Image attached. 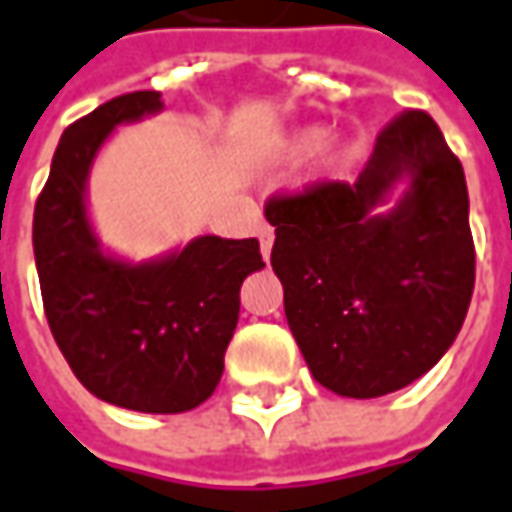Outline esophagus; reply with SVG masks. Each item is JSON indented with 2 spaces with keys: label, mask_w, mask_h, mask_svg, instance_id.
<instances>
[{
  "label": "esophagus",
  "mask_w": 512,
  "mask_h": 512,
  "mask_svg": "<svg viewBox=\"0 0 512 512\" xmlns=\"http://www.w3.org/2000/svg\"><path fill=\"white\" fill-rule=\"evenodd\" d=\"M272 243H274L272 226H260V252H263V257L272 255Z\"/></svg>",
  "instance_id": "esophagus-1"
}]
</instances>
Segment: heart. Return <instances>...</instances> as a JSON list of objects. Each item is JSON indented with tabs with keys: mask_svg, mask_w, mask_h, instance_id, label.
Segmentation results:
<instances>
[{
	"mask_svg": "<svg viewBox=\"0 0 512 512\" xmlns=\"http://www.w3.org/2000/svg\"><path fill=\"white\" fill-rule=\"evenodd\" d=\"M323 147L320 152V167L331 178H340L345 172H351V167L360 161V144L351 141V138H334L326 141V133L320 127H309V130H300L286 141V155L291 158H306Z\"/></svg>",
	"mask_w": 512,
	"mask_h": 512,
	"instance_id": "obj_1",
	"label": "heart"
}]
</instances>
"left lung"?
Instances as JSON below:
<instances>
[{"label": "left lung", "instance_id": "8db88e82", "mask_svg": "<svg viewBox=\"0 0 512 512\" xmlns=\"http://www.w3.org/2000/svg\"><path fill=\"white\" fill-rule=\"evenodd\" d=\"M459 158L431 115L379 133L354 184L272 198V269L314 379L351 399L428 374L465 323L476 252Z\"/></svg>", "mask_w": 512, "mask_h": 512}]
</instances>
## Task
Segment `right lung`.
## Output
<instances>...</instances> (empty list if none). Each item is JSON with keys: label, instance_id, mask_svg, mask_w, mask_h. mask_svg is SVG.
<instances>
[{"label": "right lung", "instance_id": "1", "mask_svg": "<svg viewBox=\"0 0 512 512\" xmlns=\"http://www.w3.org/2000/svg\"><path fill=\"white\" fill-rule=\"evenodd\" d=\"M164 110L161 93L118 96L64 130L33 212V255L56 345L110 405L184 414L212 397L240 314V286L266 263L257 238H192L133 263L110 255L87 212V178L115 127Z\"/></svg>", "mask_w": 512, "mask_h": 512}]
</instances>
